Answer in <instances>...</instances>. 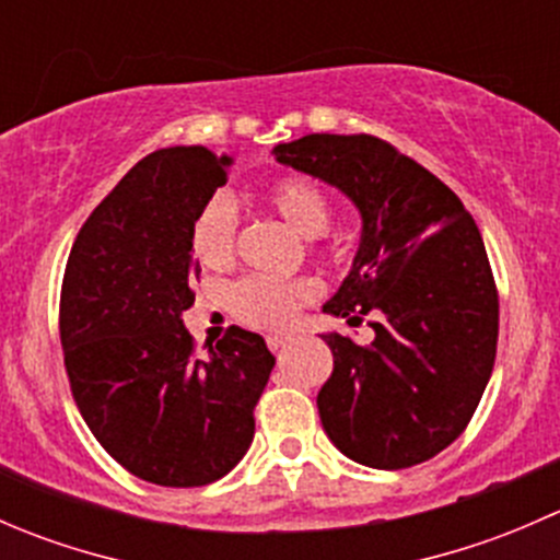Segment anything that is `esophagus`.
I'll return each instance as SVG.
<instances>
[{"instance_id":"1","label":"esophagus","mask_w":560,"mask_h":560,"mask_svg":"<svg viewBox=\"0 0 560 560\" xmlns=\"http://www.w3.org/2000/svg\"><path fill=\"white\" fill-rule=\"evenodd\" d=\"M292 338L290 336H268V347L270 352H279V349H284L287 343H290Z\"/></svg>"}]
</instances>
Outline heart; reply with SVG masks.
Segmentation results:
<instances>
[{"label":"heart","mask_w":560,"mask_h":560,"mask_svg":"<svg viewBox=\"0 0 560 560\" xmlns=\"http://www.w3.org/2000/svg\"><path fill=\"white\" fill-rule=\"evenodd\" d=\"M265 211L279 217L292 233L301 238H316L330 224V202L325 191L308 178L284 175L273 178L257 191ZM235 211L228 200L217 197L197 213L189 230V248L202 268L222 270L235 257ZM316 287L312 281H276V279H244L230 295V308L235 319L257 330H284L292 325L298 308L312 303Z\"/></svg>","instance_id":"1"}]
</instances>
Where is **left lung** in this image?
Returning <instances> with one entry per match:
<instances>
[{
    "label": "left lung",
    "instance_id": "left-lung-1",
    "mask_svg": "<svg viewBox=\"0 0 560 560\" xmlns=\"http://www.w3.org/2000/svg\"><path fill=\"white\" fill-rule=\"evenodd\" d=\"M276 162L336 186L358 208L349 276L322 306L374 314L360 347L325 332L332 374L316 395L327 439L371 468L439 455L471 420L499 341V295L477 224L447 184L371 135H306Z\"/></svg>",
    "mask_w": 560,
    "mask_h": 560
}]
</instances>
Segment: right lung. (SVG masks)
<instances>
[{"instance_id": "1", "label": "right lung", "mask_w": 560, "mask_h": 560, "mask_svg": "<svg viewBox=\"0 0 560 560\" xmlns=\"http://www.w3.org/2000/svg\"><path fill=\"white\" fill-rule=\"evenodd\" d=\"M233 156L173 145L143 156L78 233L59 332L83 420L113 460L145 482L197 488L235 468L276 358L244 327L197 358L189 230Z\"/></svg>"}]
</instances>
